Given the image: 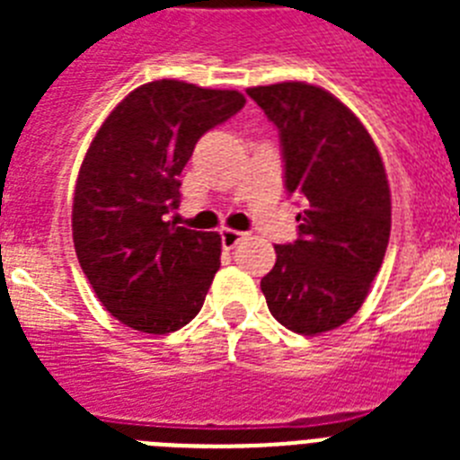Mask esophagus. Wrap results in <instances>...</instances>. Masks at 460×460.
Instances as JSON below:
<instances>
[{"instance_id":"esophagus-1","label":"esophagus","mask_w":460,"mask_h":460,"mask_svg":"<svg viewBox=\"0 0 460 460\" xmlns=\"http://www.w3.org/2000/svg\"><path fill=\"white\" fill-rule=\"evenodd\" d=\"M242 239H243V233H239V230H233V227H223L221 230L223 249H234Z\"/></svg>"}]
</instances>
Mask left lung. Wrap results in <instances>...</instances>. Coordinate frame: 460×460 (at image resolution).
<instances>
[{
	"label": "left lung",
	"mask_w": 460,
	"mask_h": 460,
	"mask_svg": "<svg viewBox=\"0 0 460 460\" xmlns=\"http://www.w3.org/2000/svg\"><path fill=\"white\" fill-rule=\"evenodd\" d=\"M279 128L286 190L302 198L299 237L276 243L260 280L283 327L315 336L341 327L367 299L392 230V195L376 142L336 96L306 83L246 89Z\"/></svg>",
	"instance_id": "8db88e82"
}]
</instances>
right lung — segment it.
<instances>
[{
    "instance_id": "add662e5",
    "label": "right lung",
    "mask_w": 460,
    "mask_h": 460,
    "mask_svg": "<svg viewBox=\"0 0 460 460\" xmlns=\"http://www.w3.org/2000/svg\"><path fill=\"white\" fill-rule=\"evenodd\" d=\"M234 89L154 80L108 115L80 165L73 243L110 315L170 334L200 313L221 267V237L168 221L195 142L243 108Z\"/></svg>"
}]
</instances>
